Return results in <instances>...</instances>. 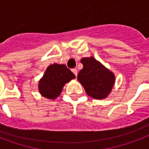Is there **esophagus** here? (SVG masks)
I'll list each match as a JSON object with an SVG mask.
<instances>
[{"label":"esophagus","instance_id":"esophagus-1","mask_svg":"<svg viewBox=\"0 0 149 149\" xmlns=\"http://www.w3.org/2000/svg\"><path fill=\"white\" fill-rule=\"evenodd\" d=\"M71 70H72V72L74 74V75L77 76V74H78V70H77V69H76V68H74V69H72Z\"/></svg>","mask_w":149,"mask_h":149}]
</instances>
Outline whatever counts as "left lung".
<instances>
[{
    "label": "left lung",
    "instance_id": "1",
    "mask_svg": "<svg viewBox=\"0 0 149 149\" xmlns=\"http://www.w3.org/2000/svg\"><path fill=\"white\" fill-rule=\"evenodd\" d=\"M83 68L77 79L83 86L86 93L94 99H104L111 92L115 75L94 57L82 58Z\"/></svg>",
    "mask_w": 149,
    "mask_h": 149
}]
</instances>
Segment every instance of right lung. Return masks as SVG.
Listing matches in <instances>:
<instances>
[{
	"label": "right lung",
	"mask_w": 149,
	"mask_h": 149,
	"mask_svg": "<svg viewBox=\"0 0 149 149\" xmlns=\"http://www.w3.org/2000/svg\"><path fill=\"white\" fill-rule=\"evenodd\" d=\"M74 79L75 75L66 65L52 64L39 82V91L43 97L54 100L61 94L64 85Z\"/></svg>",
	"instance_id": "1"
}]
</instances>
